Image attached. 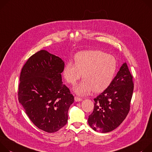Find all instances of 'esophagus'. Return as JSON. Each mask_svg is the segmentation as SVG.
Returning <instances> with one entry per match:
<instances>
[{"instance_id": "34e87169", "label": "esophagus", "mask_w": 152, "mask_h": 152, "mask_svg": "<svg viewBox=\"0 0 152 152\" xmlns=\"http://www.w3.org/2000/svg\"><path fill=\"white\" fill-rule=\"evenodd\" d=\"M74 99L76 102H81L82 101V98H79L78 96H75L74 97Z\"/></svg>"}]
</instances>
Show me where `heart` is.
Segmentation results:
<instances>
[{"label":"heart","mask_w":152,"mask_h":152,"mask_svg":"<svg viewBox=\"0 0 152 152\" xmlns=\"http://www.w3.org/2000/svg\"><path fill=\"white\" fill-rule=\"evenodd\" d=\"M75 64L68 62L64 66L63 75L66 81L74 85L80 78L84 79L73 88L81 96L86 95L92 90L101 92L106 89L113 81L117 70V61L112 55L100 50H85L77 53Z\"/></svg>","instance_id":"obj_1"}]
</instances>
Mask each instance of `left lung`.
Masks as SVG:
<instances>
[{"label": "left lung", "instance_id": "8db88e82", "mask_svg": "<svg viewBox=\"0 0 152 152\" xmlns=\"http://www.w3.org/2000/svg\"><path fill=\"white\" fill-rule=\"evenodd\" d=\"M132 78L126 63H123L110 85L94 98V111L88 121L95 131L111 132L124 120L133 94Z\"/></svg>", "mask_w": 152, "mask_h": 152}]
</instances>
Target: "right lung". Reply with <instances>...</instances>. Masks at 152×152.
Returning a JSON list of instances; mask_svg holds the SVG:
<instances>
[{"label": "right lung", "mask_w": 152, "mask_h": 152, "mask_svg": "<svg viewBox=\"0 0 152 152\" xmlns=\"http://www.w3.org/2000/svg\"><path fill=\"white\" fill-rule=\"evenodd\" d=\"M64 67L59 57L41 50L29 58L20 73L19 102L33 124L49 133L66 124L74 103V96L62 82Z\"/></svg>", "instance_id": "right-lung-1"}]
</instances>
